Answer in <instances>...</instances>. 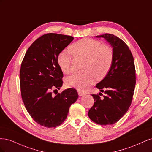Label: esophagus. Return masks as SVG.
<instances>
[{
  "label": "esophagus",
  "instance_id": "34e87169",
  "mask_svg": "<svg viewBox=\"0 0 152 152\" xmlns=\"http://www.w3.org/2000/svg\"><path fill=\"white\" fill-rule=\"evenodd\" d=\"M78 94H79V95L80 96H83L85 93H83V92H82V91H78Z\"/></svg>",
  "mask_w": 152,
  "mask_h": 152
}]
</instances>
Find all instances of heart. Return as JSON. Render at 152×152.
Instances as JSON below:
<instances>
[{
	"mask_svg": "<svg viewBox=\"0 0 152 152\" xmlns=\"http://www.w3.org/2000/svg\"><path fill=\"white\" fill-rule=\"evenodd\" d=\"M75 56L87 59L85 73H74L68 77L65 84L68 87L84 91L93 84L95 78L102 80L108 75L113 61L112 49L99 40L92 39H82L69 47ZM72 58L66 50L59 53L57 57L58 65L64 73H70Z\"/></svg>",
	"mask_w": 152,
	"mask_h": 152,
	"instance_id": "1",
	"label": "heart"
}]
</instances>
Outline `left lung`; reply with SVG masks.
Listing matches in <instances>:
<instances>
[{"label":"left lung","instance_id":"obj_1","mask_svg":"<svg viewBox=\"0 0 152 152\" xmlns=\"http://www.w3.org/2000/svg\"><path fill=\"white\" fill-rule=\"evenodd\" d=\"M113 48V61L111 69L96 88L105 96L101 99L92 94L94 103L88 112L91 121L102 126L116 123L129 108L136 85V70L133 56L122 40L110 34L98 35Z\"/></svg>","mask_w":152,"mask_h":152}]
</instances>
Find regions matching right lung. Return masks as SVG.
Masks as SVG:
<instances>
[{"label": "right lung", "mask_w": 152, "mask_h": 152, "mask_svg": "<svg viewBox=\"0 0 152 152\" xmlns=\"http://www.w3.org/2000/svg\"><path fill=\"white\" fill-rule=\"evenodd\" d=\"M73 40L70 35L44 34L32 43L21 63L22 100L31 118L44 127L61 125L71 104L79 97L77 91L72 88L53 95V92L63 85V73L58 65V55Z\"/></svg>", "instance_id": "add662e5"}]
</instances>
